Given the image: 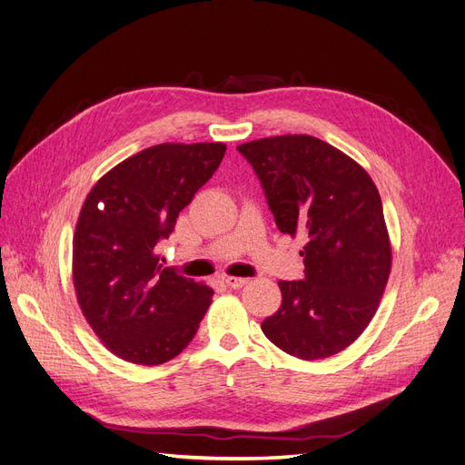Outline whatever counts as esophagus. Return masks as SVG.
Returning a JSON list of instances; mask_svg holds the SVG:
<instances>
[{
  "label": "esophagus",
  "instance_id": "obj_1",
  "mask_svg": "<svg viewBox=\"0 0 465 465\" xmlns=\"http://www.w3.org/2000/svg\"><path fill=\"white\" fill-rule=\"evenodd\" d=\"M224 283L231 289H242L244 285H248V279L244 277H224Z\"/></svg>",
  "mask_w": 465,
  "mask_h": 465
}]
</instances>
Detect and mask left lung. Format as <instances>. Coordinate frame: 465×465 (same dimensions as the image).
<instances>
[{
	"mask_svg": "<svg viewBox=\"0 0 465 465\" xmlns=\"http://www.w3.org/2000/svg\"><path fill=\"white\" fill-rule=\"evenodd\" d=\"M265 190L279 231L304 234V279L279 281L267 340L302 361L328 359L367 330L382 299L391 242L382 200L364 168L312 135H275L236 147Z\"/></svg>",
	"mask_w": 465,
	"mask_h": 465,
	"instance_id": "8db88e82",
	"label": "left lung"
}]
</instances>
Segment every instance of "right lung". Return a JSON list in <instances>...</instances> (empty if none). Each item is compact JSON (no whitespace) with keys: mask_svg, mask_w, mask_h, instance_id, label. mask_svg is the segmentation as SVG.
<instances>
[{"mask_svg":"<svg viewBox=\"0 0 465 465\" xmlns=\"http://www.w3.org/2000/svg\"><path fill=\"white\" fill-rule=\"evenodd\" d=\"M224 143H161L118 163L89 192L74 234L83 316L116 357L154 367L193 340L213 289L163 267L157 242L213 176Z\"/></svg>","mask_w":465,"mask_h":465,"instance_id":"add662e5","label":"right lung"}]
</instances>
